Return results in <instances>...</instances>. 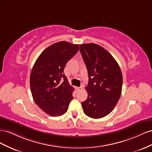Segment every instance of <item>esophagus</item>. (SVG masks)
Instances as JSON below:
<instances>
[{"label":"esophagus","instance_id":"1","mask_svg":"<svg viewBox=\"0 0 152 152\" xmlns=\"http://www.w3.org/2000/svg\"><path fill=\"white\" fill-rule=\"evenodd\" d=\"M82 89V87H76V90L77 92H79L80 90H81Z\"/></svg>","mask_w":152,"mask_h":152}]
</instances>
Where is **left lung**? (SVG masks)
Returning <instances> with one entry per match:
<instances>
[{"label": "left lung", "instance_id": "left-lung-1", "mask_svg": "<svg viewBox=\"0 0 152 152\" xmlns=\"http://www.w3.org/2000/svg\"><path fill=\"white\" fill-rule=\"evenodd\" d=\"M88 74L86 100L81 103L85 114L92 118L104 117L114 109L122 93L123 77L113 57L94 43L80 45Z\"/></svg>", "mask_w": 152, "mask_h": 152}]
</instances>
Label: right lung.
Listing matches in <instances>:
<instances>
[{
	"mask_svg": "<svg viewBox=\"0 0 152 152\" xmlns=\"http://www.w3.org/2000/svg\"><path fill=\"white\" fill-rule=\"evenodd\" d=\"M78 50V45L56 42L43 51L34 65L30 76L32 97L36 104L51 116L64 114L73 99L74 88L64 69Z\"/></svg>",
	"mask_w": 152,
	"mask_h": 152,
	"instance_id": "obj_1",
	"label": "right lung"
}]
</instances>
